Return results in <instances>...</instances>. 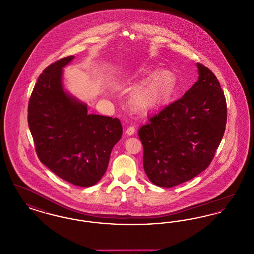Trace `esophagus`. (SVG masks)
I'll return each mask as SVG.
<instances>
[{"instance_id": "obj_1", "label": "esophagus", "mask_w": 254, "mask_h": 254, "mask_svg": "<svg viewBox=\"0 0 254 254\" xmlns=\"http://www.w3.org/2000/svg\"><path fill=\"white\" fill-rule=\"evenodd\" d=\"M135 132V129H134V127L133 126H129L128 128H127V130H126V133L128 134V135H132Z\"/></svg>"}]
</instances>
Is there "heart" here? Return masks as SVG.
Here are the masks:
<instances>
[{"label": "heart", "instance_id": "b5f03b06", "mask_svg": "<svg viewBox=\"0 0 254 254\" xmlns=\"http://www.w3.org/2000/svg\"><path fill=\"white\" fill-rule=\"evenodd\" d=\"M176 77L169 71L157 73L149 88L138 94L133 100L137 110L145 111L153 107L175 87Z\"/></svg>", "mask_w": 254, "mask_h": 254}]
</instances>
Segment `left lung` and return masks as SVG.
Returning a JSON list of instances; mask_svg holds the SVG:
<instances>
[{
  "mask_svg": "<svg viewBox=\"0 0 254 254\" xmlns=\"http://www.w3.org/2000/svg\"><path fill=\"white\" fill-rule=\"evenodd\" d=\"M197 68L198 80L184 96L138 131L144 171L158 187H175L206 170L225 132L227 102L220 83L208 67L198 63Z\"/></svg>",
  "mask_w": 254,
  "mask_h": 254,
  "instance_id": "obj_1",
  "label": "left lung"
}]
</instances>
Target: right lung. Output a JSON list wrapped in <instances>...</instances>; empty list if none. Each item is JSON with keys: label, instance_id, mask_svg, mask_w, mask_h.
I'll return each mask as SVG.
<instances>
[{"label": "right lung", "instance_id": "1", "mask_svg": "<svg viewBox=\"0 0 254 254\" xmlns=\"http://www.w3.org/2000/svg\"><path fill=\"white\" fill-rule=\"evenodd\" d=\"M73 59H60L40 75L28 102L27 121L41 162L67 182L90 187L105 174L122 126L117 118L87 115L86 104L64 92L63 67Z\"/></svg>", "mask_w": 254, "mask_h": 254}]
</instances>
